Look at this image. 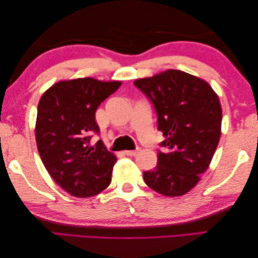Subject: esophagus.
I'll list each match as a JSON object with an SVG mask.
<instances>
[{"label": "esophagus", "instance_id": "34e87169", "mask_svg": "<svg viewBox=\"0 0 258 258\" xmlns=\"http://www.w3.org/2000/svg\"><path fill=\"white\" fill-rule=\"evenodd\" d=\"M138 149L137 150H134V151H124V154L125 155H129V157H134V155H136L138 153Z\"/></svg>", "mask_w": 258, "mask_h": 258}]
</instances>
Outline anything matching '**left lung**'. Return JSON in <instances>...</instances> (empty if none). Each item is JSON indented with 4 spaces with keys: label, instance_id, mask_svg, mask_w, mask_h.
<instances>
[{
    "label": "left lung",
    "instance_id": "1",
    "mask_svg": "<svg viewBox=\"0 0 258 258\" xmlns=\"http://www.w3.org/2000/svg\"><path fill=\"white\" fill-rule=\"evenodd\" d=\"M153 104L163 134L158 164L144 180L167 197L183 196L196 186L217 149L222 107L213 88L185 72L169 70L134 82Z\"/></svg>",
    "mask_w": 258,
    "mask_h": 258
}]
</instances>
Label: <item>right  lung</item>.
<instances>
[{"label": "right lung", "instance_id": "add662e5", "mask_svg": "<svg viewBox=\"0 0 258 258\" xmlns=\"http://www.w3.org/2000/svg\"><path fill=\"white\" fill-rule=\"evenodd\" d=\"M121 82L91 78L60 81L46 90L37 106V150L52 179L71 196L88 198L111 183L115 155L103 142L90 144L99 128L95 113Z\"/></svg>", "mask_w": 258, "mask_h": 258}]
</instances>
